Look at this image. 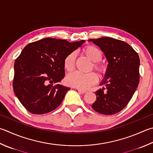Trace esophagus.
Masks as SVG:
<instances>
[{"label":"esophagus","mask_w":153,"mask_h":153,"mask_svg":"<svg viewBox=\"0 0 153 153\" xmlns=\"http://www.w3.org/2000/svg\"><path fill=\"white\" fill-rule=\"evenodd\" d=\"M77 91H79V92H80V93H82V94H84V93H86V91L82 90V89H80V88H77Z\"/></svg>","instance_id":"34e87169"}]
</instances>
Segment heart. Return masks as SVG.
Instances as JSON below:
<instances>
[{"label": "heart", "instance_id": "obj_1", "mask_svg": "<svg viewBox=\"0 0 153 153\" xmlns=\"http://www.w3.org/2000/svg\"><path fill=\"white\" fill-rule=\"evenodd\" d=\"M82 54L93 62L91 68L96 71L100 75L106 73V66L102 62H100L102 58V53L99 48L93 45H88L82 48ZM75 53H71L68 54L63 61V66L65 70L68 73L73 71L75 67ZM97 82L98 76L94 73L82 74L76 72L69 74L67 77L68 85L80 89L88 88L96 84Z\"/></svg>", "mask_w": 153, "mask_h": 153}]
</instances>
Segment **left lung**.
Wrapping results in <instances>:
<instances>
[{"mask_svg":"<svg viewBox=\"0 0 153 153\" xmlns=\"http://www.w3.org/2000/svg\"><path fill=\"white\" fill-rule=\"evenodd\" d=\"M105 54L108 65L103 87L95 92L92 105L95 111L111 115L122 111L132 99L139 83V56L128 43L111 37L90 39Z\"/></svg>","mask_w":153,"mask_h":153,"instance_id":"8db88e82","label":"left lung"}]
</instances>
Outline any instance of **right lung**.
Instances as JSON below:
<instances>
[{"label": "right lung", "instance_id": "obj_1", "mask_svg": "<svg viewBox=\"0 0 153 153\" xmlns=\"http://www.w3.org/2000/svg\"><path fill=\"white\" fill-rule=\"evenodd\" d=\"M85 41L45 38L29 43L15 60L13 89L19 101L32 114L56 109L70 88L59 84L65 75L63 61Z\"/></svg>", "mask_w": 153, "mask_h": 153}]
</instances>
